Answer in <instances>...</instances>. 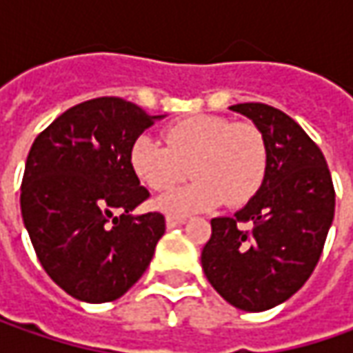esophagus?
Returning <instances> with one entry per match:
<instances>
[{"label":"esophagus","instance_id":"esophagus-1","mask_svg":"<svg viewBox=\"0 0 353 353\" xmlns=\"http://www.w3.org/2000/svg\"><path fill=\"white\" fill-rule=\"evenodd\" d=\"M186 222L184 216H176V214H169L167 216V228H176V225H183Z\"/></svg>","mask_w":353,"mask_h":353}]
</instances>
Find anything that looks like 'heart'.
<instances>
[{"instance_id": "b5f03b06", "label": "heart", "mask_w": 353, "mask_h": 353, "mask_svg": "<svg viewBox=\"0 0 353 353\" xmlns=\"http://www.w3.org/2000/svg\"><path fill=\"white\" fill-rule=\"evenodd\" d=\"M165 145L139 135L129 147V165L153 192H167L190 172L194 181L157 204L170 214L243 206L265 183L269 149L261 129L224 116H192L170 123Z\"/></svg>"}]
</instances>
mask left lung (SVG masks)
<instances>
[{"instance_id": "8db88e82", "label": "left lung", "mask_w": 353, "mask_h": 353, "mask_svg": "<svg viewBox=\"0 0 353 353\" xmlns=\"http://www.w3.org/2000/svg\"><path fill=\"white\" fill-rule=\"evenodd\" d=\"M230 110L263 131L269 167L261 190L232 218H214L202 269L230 305L261 312L285 303L319 263L336 192L320 147L292 117L259 102Z\"/></svg>"}]
</instances>
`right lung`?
I'll return each mask as SVG.
<instances>
[{
  "mask_svg": "<svg viewBox=\"0 0 353 353\" xmlns=\"http://www.w3.org/2000/svg\"><path fill=\"white\" fill-rule=\"evenodd\" d=\"M159 117L123 98H94L61 114L29 151L23 222L48 277L78 301L125 294L165 234L161 212L131 214L149 190L129 165V147Z\"/></svg>",
  "mask_w": 353,
  "mask_h": 353,
  "instance_id": "right-lung-1",
  "label": "right lung"
}]
</instances>
